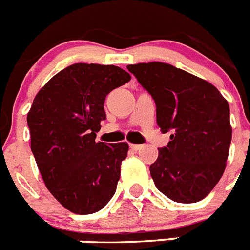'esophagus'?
Listing matches in <instances>:
<instances>
[{"mask_svg": "<svg viewBox=\"0 0 250 250\" xmlns=\"http://www.w3.org/2000/svg\"><path fill=\"white\" fill-rule=\"evenodd\" d=\"M130 149L138 151V150L141 149V145H139V144H130Z\"/></svg>", "mask_w": 250, "mask_h": 250, "instance_id": "esophagus-1", "label": "esophagus"}]
</instances>
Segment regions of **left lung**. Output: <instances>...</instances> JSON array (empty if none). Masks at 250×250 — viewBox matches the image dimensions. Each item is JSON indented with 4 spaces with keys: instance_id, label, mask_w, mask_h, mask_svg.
Here are the masks:
<instances>
[{
    "instance_id": "obj_1",
    "label": "left lung",
    "mask_w": 250,
    "mask_h": 250,
    "mask_svg": "<svg viewBox=\"0 0 250 250\" xmlns=\"http://www.w3.org/2000/svg\"><path fill=\"white\" fill-rule=\"evenodd\" d=\"M127 70L155 101L161 131H171L150 165L155 187L173 202H200L225 170L231 141L228 101L210 83L169 63H136Z\"/></svg>"
}]
</instances>
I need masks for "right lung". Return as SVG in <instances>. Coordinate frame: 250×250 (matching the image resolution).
Masks as SVG:
<instances>
[{
	"instance_id": "right-lung-1",
	"label": "right lung",
	"mask_w": 250,
	"mask_h": 250,
	"mask_svg": "<svg viewBox=\"0 0 250 250\" xmlns=\"http://www.w3.org/2000/svg\"><path fill=\"white\" fill-rule=\"evenodd\" d=\"M130 79L118 66L75 63L47 81L28 111L31 150L41 176L72 213H96L116 191L129 145L95 139L106 119V95Z\"/></svg>"
}]
</instances>
